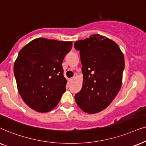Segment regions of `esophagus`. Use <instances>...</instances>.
I'll return each mask as SVG.
<instances>
[{"label": "esophagus", "instance_id": "34e87169", "mask_svg": "<svg viewBox=\"0 0 146 146\" xmlns=\"http://www.w3.org/2000/svg\"><path fill=\"white\" fill-rule=\"evenodd\" d=\"M75 78H76V76H75V75H74V76H73V77H72V78H71V79H69V81H71H71H74V79H75Z\"/></svg>", "mask_w": 146, "mask_h": 146}]
</instances>
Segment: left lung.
Returning a JSON list of instances; mask_svg holds the SVG:
<instances>
[{"label":"left lung","mask_w":146,"mask_h":146,"mask_svg":"<svg viewBox=\"0 0 146 146\" xmlns=\"http://www.w3.org/2000/svg\"><path fill=\"white\" fill-rule=\"evenodd\" d=\"M75 48L80 53L83 79L75 102L85 113H99L110 106L121 89L123 54L116 42L98 34L77 40Z\"/></svg>","instance_id":"8db88e82"}]
</instances>
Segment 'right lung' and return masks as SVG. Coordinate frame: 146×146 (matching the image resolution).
Wrapping results in <instances>:
<instances>
[{
    "label": "right lung",
    "mask_w": 146,
    "mask_h": 146,
    "mask_svg": "<svg viewBox=\"0 0 146 146\" xmlns=\"http://www.w3.org/2000/svg\"><path fill=\"white\" fill-rule=\"evenodd\" d=\"M71 48L72 41L37 38L19 51L14 64L17 89L32 110L45 113L57 106L67 83L62 63Z\"/></svg>",
    "instance_id": "1"
}]
</instances>
